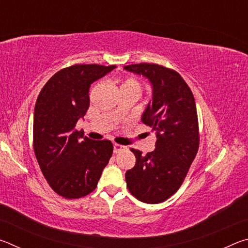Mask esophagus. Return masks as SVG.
Wrapping results in <instances>:
<instances>
[{"mask_svg":"<svg viewBox=\"0 0 248 248\" xmlns=\"http://www.w3.org/2000/svg\"><path fill=\"white\" fill-rule=\"evenodd\" d=\"M124 149H125V146H124V145L117 144V143L114 144V153H119V152H121V151H124Z\"/></svg>","mask_w":248,"mask_h":248,"instance_id":"34e87169","label":"esophagus"}]
</instances>
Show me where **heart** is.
Wrapping results in <instances>:
<instances>
[{
  "label": "heart",
  "instance_id": "heart-1",
  "mask_svg": "<svg viewBox=\"0 0 248 248\" xmlns=\"http://www.w3.org/2000/svg\"><path fill=\"white\" fill-rule=\"evenodd\" d=\"M120 90L121 91L134 90V91H138V92H139V93H141V85H140V83L138 82L136 78H127L124 79L123 83H121Z\"/></svg>",
  "mask_w": 248,
  "mask_h": 248
}]
</instances>
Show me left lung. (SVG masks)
<instances>
[{"label":"left lung","instance_id":"8db88e82","mask_svg":"<svg viewBox=\"0 0 248 248\" xmlns=\"http://www.w3.org/2000/svg\"><path fill=\"white\" fill-rule=\"evenodd\" d=\"M152 84V100L142 123L156 131L155 150L136 155V165L125 173L129 191L145 203H159L182 186L199 148L197 108L189 86L176 71L155 63L125 65Z\"/></svg>","mask_w":248,"mask_h":248}]
</instances>
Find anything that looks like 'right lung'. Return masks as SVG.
<instances>
[{"mask_svg": "<svg viewBox=\"0 0 248 248\" xmlns=\"http://www.w3.org/2000/svg\"><path fill=\"white\" fill-rule=\"evenodd\" d=\"M116 65L74 64L50 78L40 91L33 112V151L40 170L54 192L66 199L91 194L114 146L93 141L75 129L90 107L91 84Z\"/></svg>", "mask_w": 248, "mask_h": 248, "instance_id": "add662e5", "label": "right lung"}]
</instances>
